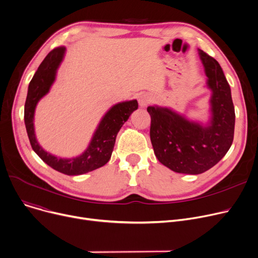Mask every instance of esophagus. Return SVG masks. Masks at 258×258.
I'll return each instance as SVG.
<instances>
[{"instance_id": "1", "label": "esophagus", "mask_w": 258, "mask_h": 258, "mask_svg": "<svg viewBox=\"0 0 258 258\" xmlns=\"http://www.w3.org/2000/svg\"><path fill=\"white\" fill-rule=\"evenodd\" d=\"M138 101H139V104H140L141 107H145V106H147L148 104H150L153 101V96H152L151 94L144 93V94L140 95Z\"/></svg>"}]
</instances>
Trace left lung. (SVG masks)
<instances>
[{"mask_svg":"<svg viewBox=\"0 0 258 258\" xmlns=\"http://www.w3.org/2000/svg\"><path fill=\"white\" fill-rule=\"evenodd\" d=\"M211 90L208 125L186 119L170 108L152 105L151 141L158 160L169 169L188 174L205 172L222 160L233 142L235 112L231 90L220 63L199 50Z\"/></svg>","mask_w":258,"mask_h":258,"instance_id":"1","label":"left lung"}]
</instances>
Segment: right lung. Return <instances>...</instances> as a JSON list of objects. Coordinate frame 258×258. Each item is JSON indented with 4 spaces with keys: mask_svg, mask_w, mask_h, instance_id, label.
I'll return each instance as SVG.
<instances>
[{
    "mask_svg": "<svg viewBox=\"0 0 258 258\" xmlns=\"http://www.w3.org/2000/svg\"><path fill=\"white\" fill-rule=\"evenodd\" d=\"M64 52V47L53 49L39 64L28 87L24 120L32 150L37 156L53 169L68 175H78L97 169L107 163L112 156L118 132L131 114L137 110L138 102L137 100H130L113 105L101 119L88 148L80 156L64 159L44 151L35 138L34 112L37 102L49 92L55 80L56 71L63 59Z\"/></svg>",
    "mask_w": 258,
    "mask_h": 258,
    "instance_id": "1",
    "label": "right lung"
}]
</instances>
